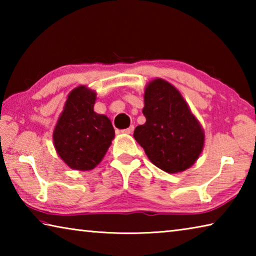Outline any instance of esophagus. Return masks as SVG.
Wrapping results in <instances>:
<instances>
[{
  "mask_svg": "<svg viewBox=\"0 0 256 256\" xmlns=\"http://www.w3.org/2000/svg\"><path fill=\"white\" fill-rule=\"evenodd\" d=\"M134 131V126L133 125H131V126L128 128H124L122 130V133H126V134H131L132 132Z\"/></svg>",
  "mask_w": 256,
  "mask_h": 256,
  "instance_id": "1",
  "label": "esophagus"
}]
</instances>
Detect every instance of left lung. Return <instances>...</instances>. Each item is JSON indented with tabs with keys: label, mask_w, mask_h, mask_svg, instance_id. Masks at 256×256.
<instances>
[{
	"label": "left lung",
	"mask_w": 256,
	"mask_h": 256,
	"mask_svg": "<svg viewBox=\"0 0 256 256\" xmlns=\"http://www.w3.org/2000/svg\"><path fill=\"white\" fill-rule=\"evenodd\" d=\"M146 123L133 136L150 162L166 172L188 170L200 156L204 134L178 90L167 81H151L142 110Z\"/></svg>",
	"instance_id": "8db88e82"
}]
</instances>
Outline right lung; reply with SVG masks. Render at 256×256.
Listing matches in <instances>:
<instances>
[{
    "label": "right lung",
    "mask_w": 256,
    "mask_h": 256,
    "mask_svg": "<svg viewBox=\"0 0 256 256\" xmlns=\"http://www.w3.org/2000/svg\"><path fill=\"white\" fill-rule=\"evenodd\" d=\"M96 94L78 86L68 98L54 130L55 149L68 167L90 170L102 162L115 136L110 118L94 112Z\"/></svg>",
    "instance_id": "obj_1"
}]
</instances>
